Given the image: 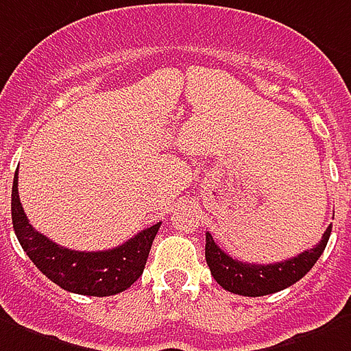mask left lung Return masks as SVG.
Wrapping results in <instances>:
<instances>
[{
  "label": "left lung",
  "instance_id": "obj_1",
  "mask_svg": "<svg viewBox=\"0 0 351 351\" xmlns=\"http://www.w3.org/2000/svg\"><path fill=\"white\" fill-rule=\"evenodd\" d=\"M329 236H331V225L326 228L322 240L313 249L303 251L294 258L275 262V264H251L228 256L223 249H219L212 234L206 232L204 255L217 285H221L232 294L258 298V295H268L285 290L300 281L322 256L328 245Z\"/></svg>",
  "mask_w": 351,
  "mask_h": 351
}]
</instances>
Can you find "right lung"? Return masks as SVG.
Listing matches in <instances>:
<instances>
[{
  "mask_svg": "<svg viewBox=\"0 0 351 351\" xmlns=\"http://www.w3.org/2000/svg\"><path fill=\"white\" fill-rule=\"evenodd\" d=\"M10 212L14 234L31 262L66 292L96 298L119 294L141 277L152 241L162 225L156 223L124 241L123 245L108 251L89 253L61 247L29 225L18 195V171L12 180Z\"/></svg>",
  "mask_w": 351,
  "mask_h": 351,
  "instance_id": "right-lung-1",
  "label": "right lung"
}]
</instances>
